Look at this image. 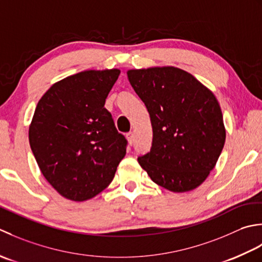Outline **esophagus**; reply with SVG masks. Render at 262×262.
<instances>
[{
    "mask_svg": "<svg viewBox=\"0 0 262 262\" xmlns=\"http://www.w3.org/2000/svg\"><path fill=\"white\" fill-rule=\"evenodd\" d=\"M126 139H127V141H129V145L132 146L133 141H135V136H133V133L132 132L126 133Z\"/></svg>",
    "mask_w": 262,
    "mask_h": 262,
    "instance_id": "esophagus-1",
    "label": "esophagus"
}]
</instances>
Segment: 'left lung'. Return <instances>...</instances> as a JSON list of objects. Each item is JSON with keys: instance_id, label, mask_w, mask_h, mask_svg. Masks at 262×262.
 <instances>
[{"instance_id": "1", "label": "left lung", "mask_w": 262, "mask_h": 262, "mask_svg": "<svg viewBox=\"0 0 262 262\" xmlns=\"http://www.w3.org/2000/svg\"><path fill=\"white\" fill-rule=\"evenodd\" d=\"M150 115V151L138 157L155 183L173 192L199 186L218 161L226 131L221 106L209 89L179 68L126 72Z\"/></svg>"}]
</instances>
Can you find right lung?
Here are the masks:
<instances>
[{"instance_id":"add662e5","label":"right lung","mask_w":262,"mask_h":262,"mask_svg":"<svg viewBox=\"0 0 262 262\" xmlns=\"http://www.w3.org/2000/svg\"><path fill=\"white\" fill-rule=\"evenodd\" d=\"M120 70L79 72L47 90L29 126V143L42 175L73 201L107 188L126 154L105 100Z\"/></svg>"}]
</instances>
